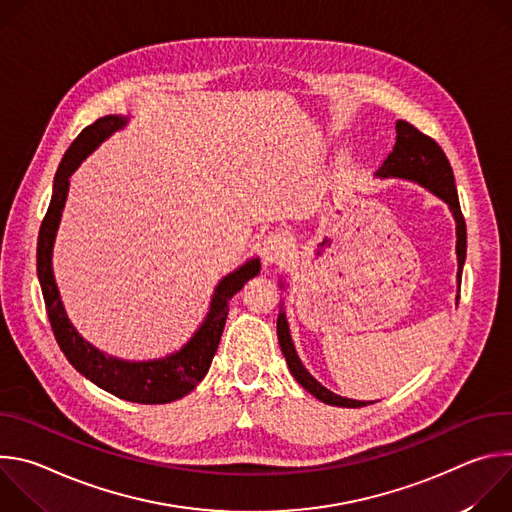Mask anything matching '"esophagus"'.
<instances>
[{
	"label": "esophagus",
	"mask_w": 512,
	"mask_h": 512,
	"mask_svg": "<svg viewBox=\"0 0 512 512\" xmlns=\"http://www.w3.org/2000/svg\"><path fill=\"white\" fill-rule=\"evenodd\" d=\"M287 247H289V241L283 233L275 231V233H269L261 245H259V251H261V257H263V263L265 265H273V263H279L285 253H287Z\"/></svg>",
	"instance_id": "1"
}]
</instances>
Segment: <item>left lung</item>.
<instances>
[{"instance_id":"obj_1","label":"left lung","mask_w":512,"mask_h":512,"mask_svg":"<svg viewBox=\"0 0 512 512\" xmlns=\"http://www.w3.org/2000/svg\"><path fill=\"white\" fill-rule=\"evenodd\" d=\"M379 176H397V178L415 180L450 204L454 218H456V229H458V245H456L458 265H460L458 281H462V265L466 259V221H464V214H462L460 200H458L454 172H452V166H450L444 150L440 148V143H437L433 137L421 133L415 125H411L403 119L397 121L395 148L389 154V158L383 162ZM277 338H279V346H281V352L285 356V362H287L291 375H294L296 381L308 393H312L316 399H320L328 405H336V407L369 405V401L344 399V397L328 391L304 369V364L300 362V358L296 354L294 342H291L285 314L277 316Z\"/></svg>"}]
</instances>
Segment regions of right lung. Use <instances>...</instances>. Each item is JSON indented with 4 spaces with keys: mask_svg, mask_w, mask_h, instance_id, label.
<instances>
[{
    "mask_svg": "<svg viewBox=\"0 0 512 512\" xmlns=\"http://www.w3.org/2000/svg\"><path fill=\"white\" fill-rule=\"evenodd\" d=\"M121 125L125 123L119 117H101L95 123L87 125L77 135V139L70 143V148L66 150L58 166L52 198L44 214V221L40 225L36 267L54 338L72 367H75L83 377L93 381L97 387L105 389L107 393L119 399L143 405H160L188 395L204 379L225 330L229 302L247 283V279L259 273V261L253 259L245 263L243 267L229 273L221 283H218L204 324L188 340V344H184L178 352L168 354L166 358L129 362L105 356L89 342H85L66 318V312L58 296V287L54 283L50 255L60 221V212L66 200L68 176L75 172L79 162L89 154V150H93V145L97 141H101V137L119 129Z\"/></svg>",
    "mask_w": 512,
    "mask_h": 512,
    "instance_id": "add662e5",
    "label": "right lung"
}]
</instances>
